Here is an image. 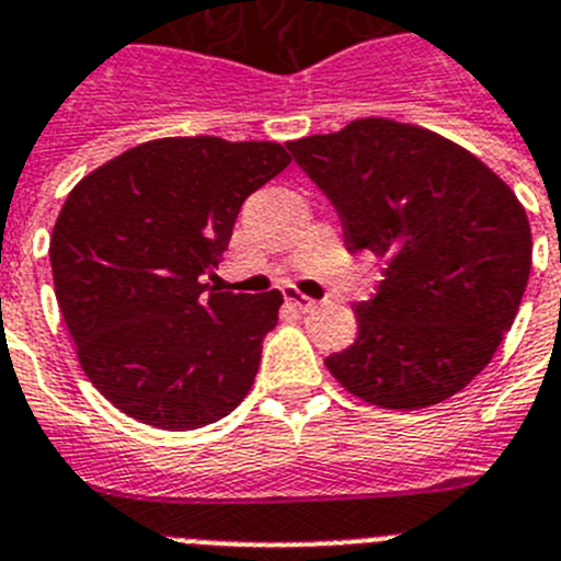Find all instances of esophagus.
<instances>
[{
	"label": "esophagus",
	"instance_id": "obj_1",
	"mask_svg": "<svg viewBox=\"0 0 561 561\" xmlns=\"http://www.w3.org/2000/svg\"><path fill=\"white\" fill-rule=\"evenodd\" d=\"M285 299L290 301L293 307H299V310H312V307L318 305L316 299H310V296H305V293L301 290H296V287H285Z\"/></svg>",
	"mask_w": 561,
	"mask_h": 561
}]
</instances>
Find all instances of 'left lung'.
I'll return each instance as SVG.
<instances>
[{"mask_svg": "<svg viewBox=\"0 0 561 561\" xmlns=\"http://www.w3.org/2000/svg\"><path fill=\"white\" fill-rule=\"evenodd\" d=\"M287 148L335 206L346 249L386 260V279L355 307V343L324 360L332 377L391 411L461 391L512 330L531 274L517 195L456 142L391 119Z\"/></svg>", "mask_w": 561, "mask_h": 561, "instance_id": "8db88e82", "label": "left lung"}]
</instances>
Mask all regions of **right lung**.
<instances>
[{"label": "right lung", "mask_w": 561, "mask_h": 561, "mask_svg": "<svg viewBox=\"0 0 561 561\" xmlns=\"http://www.w3.org/2000/svg\"><path fill=\"white\" fill-rule=\"evenodd\" d=\"M290 164L276 142L170 136L85 175L49 240L58 307L85 377L114 408L161 431H195L254 386L282 293L204 282L240 206Z\"/></svg>", "instance_id": "right-lung-1"}]
</instances>
